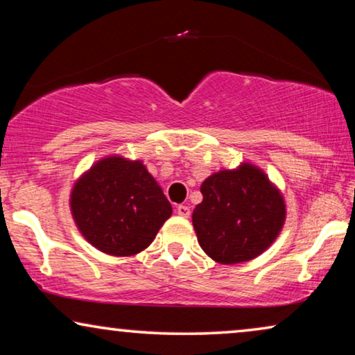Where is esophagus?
<instances>
[{
  "mask_svg": "<svg viewBox=\"0 0 355 355\" xmlns=\"http://www.w3.org/2000/svg\"><path fill=\"white\" fill-rule=\"evenodd\" d=\"M176 211H178V215L182 216V218H189V216H191V208H189L187 205H178Z\"/></svg>",
  "mask_w": 355,
  "mask_h": 355,
  "instance_id": "1",
  "label": "esophagus"
}]
</instances>
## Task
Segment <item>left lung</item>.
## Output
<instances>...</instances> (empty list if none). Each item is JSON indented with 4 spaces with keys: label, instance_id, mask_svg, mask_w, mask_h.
<instances>
[{
    "label": "left lung",
    "instance_id": "1",
    "mask_svg": "<svg viewBox=\"0 0 355 355\" xmlns=\"http://www.w3.org/2000/svg\"><path fill=\"white\" fill-rule=\"evenodd\" d=\"M200 192L203 200L193 208L192 225L203 252L218 263L255 259L283 230V197L254 164L211 174Z\"/></svg>",
    "mask_w": 355,
    "mask_h": 355
}]
</instances>
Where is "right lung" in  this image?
<instances>
[{
	"instance_id": "add662e5",
	"label": "right lung",
	"mask_w": 355,
	"mask_h": 355,
	"mask_svg": "<svg viewBox=\"0 0 355 355\" xmlns=\"http://www.w3.org/2000/svg\"><path fill=\"white\" fill-rule=\"evenodd\" d=\"M71 211L92 245L129 257L152 244L173 208L142 162L116 155L82 174L71 192Z\"/></svg>"
}]
</instances>
